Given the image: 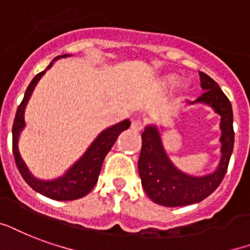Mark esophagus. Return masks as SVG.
I'll use <instances>...</instances> for the list:
<instances>
[{
    "mask_svg": "<svg viewBox=\"0 0 250 250\" xmlns=\"http://www.w3.org/2000/svg\"><path fill=\"white\" fill-rule=\"evenodd\" d=\"M130 127H132V130H134V132H141L144 129V124L138 121V120H133Z\"/></svg>",
    "mask_w": 250,
    "mask_h": 250,
    "instance_id": "34e87169",
    "label": "esophagus"
}]
</instances>
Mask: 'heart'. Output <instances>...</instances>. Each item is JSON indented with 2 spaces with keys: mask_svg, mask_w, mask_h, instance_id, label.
I'll return each mask as SVG.
<instances>
[{
  "mask_svg": "<svg viewBox=\"0 0 250 250\" xmlns=\"http://www.w3.org/2000/svg\"><path fill=\"white\" fill-rule=\"evenodd\" d=\"M175 83V76H165L161 82V85L162 87H170Z\"/></svg>",
  "mask_w": 250,
  "mask_h": 250,
  "instance_id": "heart-1",
  "label": "heart"
}]
</instances>
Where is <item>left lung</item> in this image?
Here are the masks:
<instances>
[{"mask_svg": "<svg viewBox=\"0 0 250 250\" xmlns=\"http://www.w3.org/2000/svg\"><path fill=\"white\" fill-rule=\"evenodd\" d=\"M200 85L204 92L192 103L209 105L220 114L221 159L216 171L209 175L191 176L172 165L163 149L161 133L157 126L149 125L142 133V147L138 159L142 187L154 203L165 207H181L202 202L220 186L224 178L230 155L233 151V112L228 97L219 84L207 74L199 72Z\"/></svg>", "mask_w": 250, "mask_h": 250, "instance_id": "obj_1", "label": "left lung"}]
</instances>
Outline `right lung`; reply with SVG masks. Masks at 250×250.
<instances>
[{"label": "right lung", "mask_w": 250, "mask_h": 250, "mask_svg": "<svg viewBox=\"0 0 250 250\" xmlns=\"http://www.w3.org/2000/svg\"><path fill=\"white\" fill-rule=\"evenodd\" d=\"M63 56L68 55H62L61 58H63ZM51 65L52 62L44 71H42L41 74L37 75L31 80L25 92V97L17 109L14 124H13V154H14L17 167L20 170L21 175L31 188L35 189L39 194L44 195L47 198L54 199V200H64L65 202V200H75V199L83 198L95 187L97 179H99V174L101 171V166L104 162L105 155L109 153V150L112 149L117 137L130 126V121L125 120L123 123L116 124L113 126L105 129L104 132H101L97 136L96 140L92 142V145L88 147V150L84 153L82 158L79 159L75 165H72V167H69V170H67V172L61 178L54 179V181H39L37 178H34L26 166V163L23 162L22 157H21L20 150H18V138H20L21 130L25 127L26 104H27L31 93H33L37 83L39 82V79L42 78L43 74Z\"/></svg>", "instance_id": "add662e5"}]
</instances>
